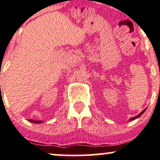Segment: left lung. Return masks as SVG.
Instances as JSON below:
<instances>
[{"instance_id":"left-lung-1","label":"left lung","mask_w":160,"mask_h":160,"mask_svg":"<svg viewBox=\"0 0 160 160\" xmlns=\"http://www.w3.org/2000/svg\"><path fill=\"white\" fill-rule=\"evenodd\" d=\"M145 110H146V108H145V109H144V110H143V111H142V112H141V113H139V114L138 115H137V116H135V117H132V118H131V119H130V120H135V119L138 118V117H140V116H141V115H142V114H143V113H144V112H145Z\"/></svg>"}]
</instances>
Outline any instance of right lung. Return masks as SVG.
Instances as JSON below:
<instances>
[{
    "instance_id": "1",
    "label": "right lung",
    "mask_w": 160,
    "mask_h": 160,
    "mask_svg": "<svg viewBox=\"0 0 160 160\" xmlns=\"http://www.w3.org/2000/svg\"><path fill=\"white\" fill-rule=\"evenodd\" d=\"M29 122H33V123H41L42 121L40 120H32V119H31V120H29Z\"/></svg>"
}]
</instances>
